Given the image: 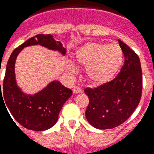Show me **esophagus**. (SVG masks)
<instances>
[{"label": "esophagus", "instance_id": "1", "mask_svg": "<svg viewBox=\"0 0 154 154\" xmlns=\"http://www.w3.org/2000/svg\"><path fill=\"white\" fill-rule=\"evenodd\" d=\"M72 91H73V94H79V93L82 92V90L79 87V86H75V87L73 88V90H72Z\"/></svg>", "mask_w": 154, "mask_h": 154}]
</instances>
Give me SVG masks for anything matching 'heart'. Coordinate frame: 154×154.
<instances>
[{"label":"heart","mask_w":154,"mask_h":154,"mask_svg":"<svg viewBox=\"0 0 154 154\" xmlns=\"http://www.w3.org/2000/svg\"><path fill=\"white\" fill-rule=\"evenodd\" d=\"M76 60L78 64L86 67L89 82L103 85L112 81L119 72L124 61V51L117 43H87L77 50ZM67 68L71 73L77 72V66L72 63H69Z\"/></svg>","instance_id":"b5f03b06"}]
</instances>
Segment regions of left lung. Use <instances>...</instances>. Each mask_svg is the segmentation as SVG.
Segmentation results:
<instances>
[{
  "label": "left lung",
  "mask_w": 154,
  "mask_h": 154,
  "mask_svg": "<svg viewBox=\"0 0 154 154\" xmlns=\"http://www.w3.org/2000/svg\"><path fill=\"white\" fill-rule=\"evenodd\" d=\"M124 51V64L111 82L94 89L86 88L89 105L87 121L98 129H110L122 124L132 116L142 92V71L136 52L119 39Z\"/></svg>",
  "instance_id": "8db88e82"
}]
</instances>
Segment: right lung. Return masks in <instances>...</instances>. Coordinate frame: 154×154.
Here are the masks:
<instances>
[{"instance_id":"right-lung-1","label":"right lung","mask_w":154,"mask_h":154,"mask_svg":"<svg viewBox=\"0 0 154 154\" xmlns=\"http://www.w3.org/2000/svg\"><path fill=\"white\" fill-rule=\"evenodd\" d=\"M35 45L58 51L62 56L66 53L63 44L60 41H56L51 35H37L27 39L15 49L9 57L2 93L0 82V99L4 98L5 106H7L12 116L22 126L33 131H45L56 124L60 111L64 103L72 96V91L64 86L58 80H52L34 94L22 91L16 81L15 62L22 49Z\"/></svg>"}]
</instances>
